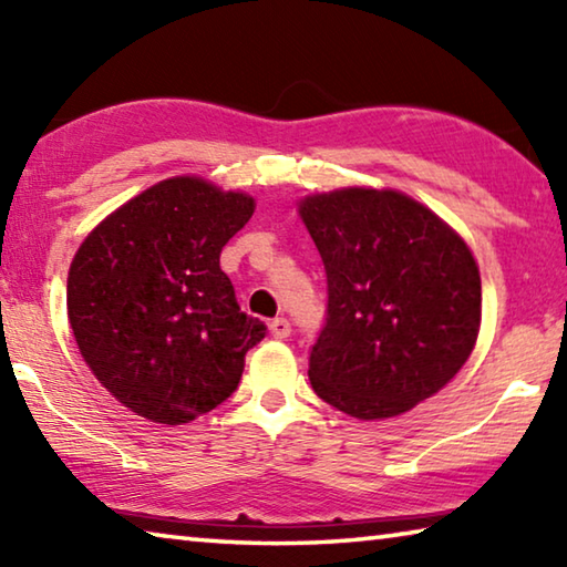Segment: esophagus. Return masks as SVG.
Wrapping results in <instances>:
<instances>
[{
  "label": "esophagus",
  "mask_w": 567,
  "mask_h": 567,
  "mask_svg": "<svg viewBox=\"0 0 567 567\" xmlns=\"http://www.w3.org/2000/svg\"><path fill=\"white\" fill-rule=\"evenodd\" d=\"M270 332H272V338L285 340V338H290L292 324H290V320H287V318H275V320L270 322Z\"/></svg>",
  "instance_id": "esophagus-1"
}]
</instances>
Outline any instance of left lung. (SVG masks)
Wrapping results in <instances>:
<instances>
[{"label":"left lung","mask_w":567,"mask_h":567,"mask_svg":"<svg viewBox=\"0 0 567 567\" xmlns=\"http://www.w3.org/2000/svg\"><path fill=\"white\" fill-rule=\"evenodd\" d=\"M302 223L328 275L312 390L358 420L408 412L447 385L473 352L480 272L443 219L390 189L307 197Z\"/></svg>","instance_id":"left-lung-1"}]
</instances>
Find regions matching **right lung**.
<instances>
[{"label":"right lung","mask_w":567,"mask_h":567,"mask_svg":"<svg viewBox=\"0 0 567 567\" xmlns=\"http://www.w3.org/2000/svg\"><path fill=\"white\" fill-rule=\"evenodd\" d=\"M255 199L199 177L150 187L76 249L66 312L84 362L124 408L162 425L215 410L267 324L239 310L219 252Z\"/></svg>","instance_id":"right-lung-1"}]
</instances>
